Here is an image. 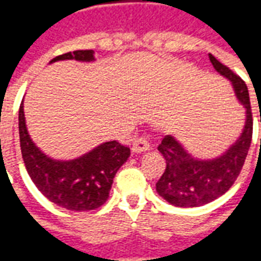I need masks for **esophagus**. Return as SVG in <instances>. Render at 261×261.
<instances>
[{"instance_id":"obj_1","label":"esophagus","mask_w":261,"mask_h":261,"mask_svg":"<svg viewBox=\"0 0 261 261\" xmlns=\"http://www.w3.org/2000/svg\"><path fill=\"white\" fill-rule=\"evenodd\" d=\"M149 149H151V145H149L147 138H144V137L136 138L134 145H133V153H141L145 152V151H149Z\"/></svg>"}]
</instances>
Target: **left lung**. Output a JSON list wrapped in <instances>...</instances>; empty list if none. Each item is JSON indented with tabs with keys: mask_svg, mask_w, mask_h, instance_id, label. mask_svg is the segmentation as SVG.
I'll return each mask as SVG.
<instances>
[{
	"mask_svg": "<svg viewBox=\"0 0 261 261\" xmlns=\"http://www.w3.org/2000/svg\"><path fill=\"white\" fill-rule=\"evenodd\" d=\"M208 57L215 71L232 84L238 100L246 109V120L239 138L213 159L194 158L175 137H164L158 151L166 161V168L156 183V192L176 207H201L228 192L241 173L252 142V109L245 81L213 54Z\"/></svg>",
	"mask_w": 261,
	"mask_h": 261,
	"instance_id": "1",
	"label": "left lung"
}]
</instances>
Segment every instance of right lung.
Returning <instances> with one entry per match:
<instances>
[{
	"mask_svg": "<svg viewBox=\"0 0 261 261\" xmlns=\"http://www.w3.org/2000/svg\"><path fill=\"white\" fill-rule=\"evenodd\" d=\"M93 54V50L69 51L53 59L50 64L61 60L92 63ZM19 140L22 158L35 186L50 201L71 211H89L105 204L114 176L130 156L128 147L106 141L75 159L50 158L28 133L23 100L19 108Z\"/></svg>",
	"mask_w": 261,
	"mask_h": 261,
	"instance_id": "obj_1",
	"label": "right lung"
}]
</instances>
